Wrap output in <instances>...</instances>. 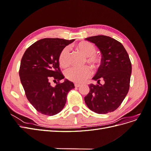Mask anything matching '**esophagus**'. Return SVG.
<instances>
[{
    "label": "esophagus",
    "mask_w": 151,
    "mask_h": 151,
    "mask_svg": "<svg viewBox=\"0 0 151 151\" xmlns=\"http://www.w3.org/2000/svg\"><path fill=\"white\" fill-rule=\"evenodd\" d=\"M74 86H75L76 88H79V87H80L81 85L79 84H75Z\"/></svg>",
    "instance_id": "obj_1"
}]
</instances>
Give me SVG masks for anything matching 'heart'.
<instances>
[{
	"label": "heart",
	"instance_id": "obj_1",
	"mask_svg": "<svg viewBox=\"0 0 151 151\" xmlns=\"http://www.w3.org/2000/svg\"><path fill=\"white\" fill-rule=\"evenodd\" d=\"M77 48L85 55L87 57V61L94 67H98L100 65L101 59L96 53L97 48L93 43L84 41L77 44ZM58 62L63 68H66L70 65V52L68 47H65L61 50L58 56ZM65 74L69 81L76 83H81L92 76L93 70L88 65L83 67H73L68 68Z\"/></svg>",
	"mask_w": 151,
	"mask_h": 151
}]
</instances>
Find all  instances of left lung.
Wrapping results in <instances>:
<instances>
[{
	"mask_svg": "<svg viewBox=\"0 0 151 151\" xmlns=\"http://www.w3.org/2000/svg\"><path fill=\"white\" fill-rule=\"evenodd\" d=\"M94 43L101 53V63L93 78L98 84H90L84 97L93 111L106 114L120 106L129 92L132 63L123 45L109 36L98 35L86 38ZM102 84L100 83L101 81Z\"/></svg>",
	"mask_w": 151,
	"mask_h": 151,
	"instance_id": "left-lung-1",
	"label": "left lung"
}]
</instances>
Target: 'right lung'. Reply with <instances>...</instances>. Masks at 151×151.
I'll return each instance as SVG.
<instances>
[{
    "mask_svg": "<svg viewBox=\"0 0 151 151\" xmlns=\"http://www.w3.org/2000/svg\"><path fill=\"white\" fill-rule=\"evenodd\" d=\"M75 40L43 38L27 48L21 61L19 74L27 99L39 113L53 116L62 111L67 96L74 84L64 79L59 67L61 50ZM57 81L55 87L50 84Z\"/></svg>",
    "mask_w": 151,
    "mask_h": 151,
    "instance_id": "right-lung-1",
    "label": "right lung"
}]
</instances>
